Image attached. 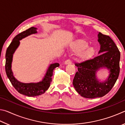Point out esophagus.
I'll return each mask as SVG.
<instances>
[{
    "instance_id": "1",
    "label": "esophagus",
    "mask_w": 125,
    "mask_h": 125,
    "mask_svg": "<svg viewBox=\"0 0 125 125\" xmlns=\"http://www.w3.org/2000/svg\"><path fill=\"white\" fill-rule=\"evenodd\" d=\"M71 63H72V62L70 60H67L64 62L65 64H71Z\"/></svg>"
}]
</instances>
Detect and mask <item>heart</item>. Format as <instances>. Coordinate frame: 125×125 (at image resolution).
I'll return each mask as SVG.
<instances>
[{"instance_id": "heart-1", "label": "heart", "mask_w": 125, "mask_h": 125, "mask_svg": "<svg viewBox=\"0 0 125 125\" xmlns=\"http://www.w3.org/2000/svg\"><path fill=\"white\" fill-rule=\"evenodd\" d=\"M88 45V42L86 40H78L70 46V49L72 51L77 53V57L80 60L85 61L93 57L96 52L94 47Z\"/></svg>"}]
</instances>
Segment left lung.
<instances>
[{"label":"left lung","mask_w":125,"mask_h":125,"mask_svg":"<svg viewBox=\"0 0 125 125\" xmlns=\"http://www.w3.org/2000/svg\"><path fill=\"white\" fill-rule=\"evenodd\" d=\"M100 45L99 56L92 60L75 63L78 72L73 79L75 90L85 98H100L105 95L115 85L120 73V52L110 37L98 33ZM105 67L109 71V75L105 82L97 79L96 73L99 69Z\"/></svg>","instance_id":"1"}]
</instances>
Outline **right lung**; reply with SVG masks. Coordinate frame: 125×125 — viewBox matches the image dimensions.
<instances>
[{"mask_svg":"<svg viewBox=\"0 0 125 125\" xmlns=\"http://www.w3.org/2000/svg\"><path fill=\"white\" fill-rule=\"evenodd\" d=\"M37 28L31 27L26 31L17 35L12 40L11 43L8 47L5 54V72L7 77L9 78L12 86L20 94L27 96H36L45 93L48 88L52 81L53 71L56 67L60 66L58 63H53L50 65L48 68L46 74L42 81L37 83H24L18 81L14 77L11 70V63L14 53L20 45V40L28 36L36 33Z\"/></svg>","mask_w":125,"mask_h":125,"instance_id":"add662e5","label":"right lung"}]
</instances>
